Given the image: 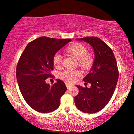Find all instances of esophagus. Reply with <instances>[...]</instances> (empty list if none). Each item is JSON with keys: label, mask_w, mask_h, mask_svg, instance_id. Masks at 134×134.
I'll use <instances>...</instances> for the list:
<instances>
[{"label": "esophagus", "mask_w": 134, "mask_h": 134, "mask_svg": "<svg viewBox=\"0 0 134 134\" xmlns=\"http://www.w3.org/2000/svg\"><path fill=\"white\" fill-rule=\"evenodd\" d=\"M66 87L68 88H69V87H71V86H72V84L69 83H68V82H66Z\"/></svg>", "instance_id": "1"}]
</instances>
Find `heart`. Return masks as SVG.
Segmentation results:
<instances>
[{"instance_id": "obj_1", "label": "heart", "mask_w": 134, "mask_h": 134, "mask_svg": "<svg viewBox=\"0 0 134 134\" xmlns=\"http://www.w3.org/2000/svg\"><path fill=\"white\" fill-rule=\"evenodd\" d=\"M67 52L78 60L79 65L85 70L90 69L94 63V57L92 52H88L85 45L81 43H75L66 49ZM53 63L57 67H59L62 63V56L60 53H56L53 57ZM81 76L79 70H66L60 72V77L64 81L73 82Z\"/></svg>"}]
</instances>
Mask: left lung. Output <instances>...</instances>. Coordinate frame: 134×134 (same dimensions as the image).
I'll list each match as a JSON object with an SVG mask.
<instances>
[{
    "instance_id": "8db88e82",
    "label": "left lung",
    "mask_w": 134,
    "mask_h": 134,
    "mask_svg": "<svg viewBox=\"0 0 134 134\" xmlns=\"http://www.w3.org/2000/svg\"><path fill=\"white\" fill-rule=\"evenodd\" d=\"M89 43L94 52V63L83 78L90 88L76 85L79 94L74 97L76 107L87 113H94L105 107L113 96L118 80L117 63L111 49L98 37L77 38Z\"/></svg>"
}]
</instances>
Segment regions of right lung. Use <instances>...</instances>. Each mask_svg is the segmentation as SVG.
I'll use <instances>...</instances> for the list:
<instances>
[{
    "label": "right lung",
    "mask_w": 134,
    "mask_h": 134,
    "mask_svg": "<svg viewBox=\"0 0 134 134\" xmlns=\"http://www.w3.org/2000/svg\"><path fill=\"white\" fill-rule=\"evenodd\" d=\"M71 39L41 36L27 45L16 67V78L20 91L28 105L41 113H49L59 107L60 98L67 88L57 79L50 85L46 79L52 76L53 57Z\"/></svg>",
    "instance_id": "add662e5"
}]
</instances>
